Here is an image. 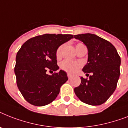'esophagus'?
I'll use <instances>...</instances> for the list:
<instances>
[{
    "label": "esophagus",
    "mask_w": 128,
    "mask_h": 128,
    "mask_svg": "<svg viewBox=\"0 0 128 128\" xmlns=\"http://www.w3.org/2000/svg\"><path fill=\"white\" fill-rule=\"evenodd\" d=\"M67 76H68V79H69V80L70 79H71L72 77V75L69 73L67 74Z\"/></svg>",
    "instance_id": "esophagus-1"
}]
</instances>
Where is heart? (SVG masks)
<instances>
[{
  "instance_id": "heart-1",
  "label": "heart",
  "mask_w": 128,
  "mask_h": 128,
  "mask_svg": "<svg viewBox=\"0 0 128 128\" xmlns=\"http://www.w3.org/2000/svg\"><path fill=\"white\" fill-rule=\"evenodd\" d=\"M82 45H83V44H82V43L77 44L76 46V50L78 48V47H80ZM63 47H64V45H61L57 48L56 52V55L57 58H59V57L61 56ZM81 66H82V63L80 61L64 60L60 63L61 69H62L64 71L68 72H70V73H75Z\"/></svg>"
}]
</instances>
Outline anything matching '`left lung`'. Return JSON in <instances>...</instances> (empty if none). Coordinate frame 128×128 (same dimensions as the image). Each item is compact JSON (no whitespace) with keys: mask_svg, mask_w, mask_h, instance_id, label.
Returning a JSON list of instances; mask_svg holds the SVG:
<instances>
[{"mask_svg":"<svg viewBox=\"0 0 128 128\" xmlns=\"http://www.w3.org/2000/svg\"><path fill=\"white\" fill-rule=\"evenodd\" d=\"M88 49V63L84 73H92L89 79L81 77V84L74 89L80 100L90 105H100L108 100L116 88L120 77L121 59L112 43L94 34L74 35Z\"/></svg>","mask_w":128,"mask_h":128,"instance_id":"1","label":"left lung"}]
</instances>
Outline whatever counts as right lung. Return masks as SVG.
I'll return each mask as SVG.
<instances>
[{"mask_svg":"<svg viewBox=\"0 0 128 128\" xmlns=\"http://www.w3.org/2000/svg\"><path fill=\"white\" fill-rule=\"evenodd\" d=\"M72 38V35L44 34L31 38L21 46L14 72L18 88L29 103L42 106L56 98L60 87L68 80L67 74L61 70L50 76L46 71L58 70L57 48Z\"/></svg>","mask_w":128,"mask_h":128,"instance_id":"obj_1","label":"right lung"}]
</instances>
